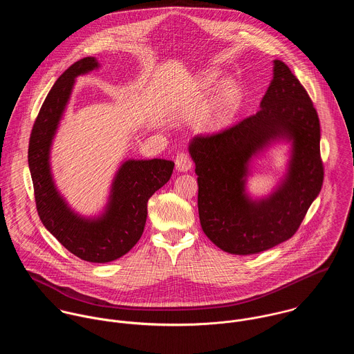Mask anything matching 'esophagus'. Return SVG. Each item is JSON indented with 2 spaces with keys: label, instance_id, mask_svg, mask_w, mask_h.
I'll list each match as a JSON object with an SVG mask.
<instances>
[{
  "label": "esophagus",
  "instance_id": "esophagus-1",
  "mask_svg": "<svg viewBox=\"0 0 354 354\" xmlns=\"http://www.w3.org/2000/svg\"><path fill=\"white\" fill-rule=\"evenodd\" d=\"M192 167V160L191 158L185 153V152H180L176 156V170L180 173H185L188 170H191Z\"/></svg>",
  "mask_w": 354,
  "mask_h": 354
}]
</instances>
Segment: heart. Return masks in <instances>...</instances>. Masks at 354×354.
<instances>
[{
    "label": "heart",
    "mask_w": 354,
    "mask_h": 354,
    "mask_svg": "<svg viewBox=\"0 0 354 354\" xmlns=\"http://www.w3.org/2000/svg\"><path fill=\"white\" fill-rule=\"evenodd\" d=\"M216 73L208 72L199 76L192 82L185 93V102L188 106L202 104L205 97L209 94L211 88L216 82ZM240 100V91L234 82L226 80L219 84L216 91L207 101L202 114L201 125L204 129H221L230 124L233 120Z\"/></svg>",
    "instance_id": "heart-1"
}]
</instances>
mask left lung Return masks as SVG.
I'll use <instances>...</instances> for the list:
<instances>
[{
  "mask_svg": "<svg viewBox=\"0 0 354 354\" xmlns=\"http://www.w3.org/2000/svg\"><path fill=\"white\" fill-rule=\"evenodd\" d=\"M278 142L290 146L286 173L270 194L253 197L252 158ZM188 151L196 166L203 232L225 252L253 254L289 240L322 189L317 113L279 59L260 110L219 133L195 136Z\"/></svg>",
  "mask_w": 354,
  "mask_h": 354,
  "instance_id": "obj_1",
  "label": "left lung"
}]
</instances>
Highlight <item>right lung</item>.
Listing matches in <instances>:
<instances>
[{
    "mask_svg": "<svg viewBox=\"0 0 354 354\" xmlns=\"http://www.w3.org/2000/svg\"><path fill=\"white\" fill-rule=\"evenodd\" d=\"M100 68L95 57H86L57 79L34 124L28 147V167L44 226L69 252L91 263L113 261L136 245L145 230L147 202L170 180L174 167V162L166 159H125L98 214L83 215L66 202L51 171L53 140L76 77Z\"/></svg>",
    "mask_w": 354,
    "mask_h": 354,
    "instance_id": "1",
    "label": "right lung"
}]
</instances>
